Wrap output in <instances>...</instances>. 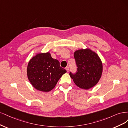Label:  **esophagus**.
<instances>
[{"label": "esophagus", "mask_w": 128, "mask_h": 128, "mask_svg": "<svg viewBox=\"0 0 128 128\" xmlns=\"http://www.w3.org/2000/svg\"><path fill=\"white\" fill-rule=\"evenodd\" d=\"M65 69H66V70L67 72H68V71H69V68H68V67H66Z\"/></svg>", "instance_id": "esophagus-1"}]
</instances>
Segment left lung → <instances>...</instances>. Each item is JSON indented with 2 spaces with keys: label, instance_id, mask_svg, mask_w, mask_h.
<instances>
[{
  "label": "left lung",
  "instance_id": "left-lung-1",
  "mask_svg": "<svg viewBox=\"0 0 128 128\" xmlns=\"http://www.w3.org/2000/svg\"><path fill=\"white\" fill-rule=\"evenodd\" d=\"M77 66L75 74L70 76L75 84L81 89H89L100 81L102 72V64L97 54L89 48L80 49L74 52Z\"/></svg>",
  "mask_w": 128,
  "mask_h": 128
}]
</instances>
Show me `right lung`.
Segmentation results:
<instances>
[{
  "label": "right lung",
  "mask_w": 128,
  "mask_h": 128,
  "mask_svg": "<svg viewBox=\"0 0 128 128\" xmlns=\"http://www.w3.org/2000/svg\"><path fill=\"white\" fill-rule=\"evenodd\" d=\"M66 70L60 66L58 60L52 58L50 52L38 53L28 62L27 76L30 83L36 90L50 92L54 88Z\"/></svg>",
  "instance_id": "add662e5"
}]
</instances>
